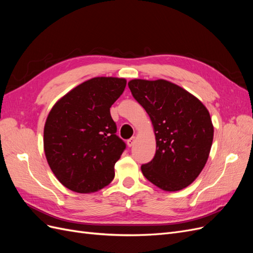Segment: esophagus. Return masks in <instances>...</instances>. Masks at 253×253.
I'll use <instances>...</instances> for the list:
<instances>
[{"instance_id":"1","label":"esophagus","mask_w":253,"mask_h":253,"mask_svg":"<svg viewBox=\"0 0 253 253\" xmlns=\"http://www.w3.org/2000/svg\"><path fill=\"white\" fill-rule=\"evenodd\" d=\"M135 137H132V138H129V139H127V141H126V143H127V145H128V147L129 148H131V147H133V145H134V143H135Z\"/></svg>"}]
</instances>
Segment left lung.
<instances>
[{"label": "left lung", "instance_id": "left-lung-1", "mask_svg": "<svg viewBox=\"0 0 253 253\" xmlns=\"http://www.w3.org/2000/svg\"><path fill=\"white\" fill-rule=\"evenodd\" d=\"M135 100L149 114L156 137V153L141 171L165 191L192 183L207 163L213 140L210 114L196 97L166 80L128 82Z\"/></svg>", "mask_w": 253, "mask_h": 253}]
</instances>
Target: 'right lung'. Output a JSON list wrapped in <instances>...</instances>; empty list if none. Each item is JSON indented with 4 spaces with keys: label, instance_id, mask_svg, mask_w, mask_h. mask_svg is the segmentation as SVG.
<instances>
[{
    "label": "right lung",
    "instance_id": "obj_1",
    "mask_svg": "<svg viewBox=\"0 0 253 253\" xmlns=\"http://www.w3.org/2000/svg\"><path fill=\"white\" fill-rule=\"evenodd\" d=\"M126 79L97 77L72 89L53 105L44 126V151L64 187L90 193L108 186L126 148L116 135L110 108L122 95Z\"/></svg>",
    "mask_w": 253,
    "mask_h": 253
}]
</instances>
